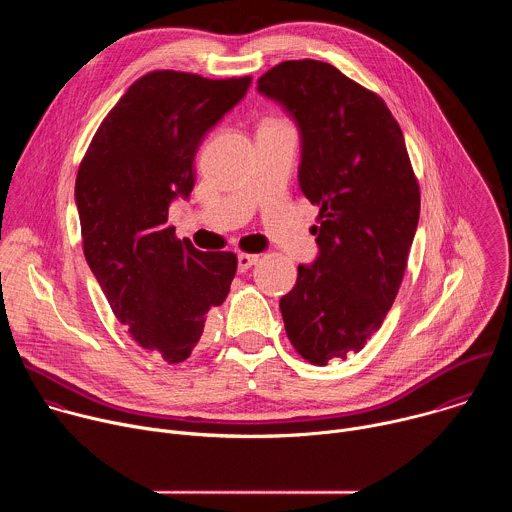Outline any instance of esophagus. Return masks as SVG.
<instances>
[{
    "label": "esophagus",
    "instance_id": "1",
    "mask_svg": "<svg viewBox=\"0 0 512 512\" xmlns=\"http://www.w3.org/2000/svg\"><path fill=\"white\" fill-rule=\"evenodd\" d=\"M259 255L255 253H239V271H247L249 267L257 265L259 263Z\"/></svg>",
    "mask_w": 512,
    "mask_h": 512
}]
</instances>
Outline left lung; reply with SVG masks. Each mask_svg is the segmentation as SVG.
<instances>
[{"instance_id":"left-lung-1","label":"left lung","mask_w":512,"mask_h":512,"mask_svg":"<svg viewBox=\"0 0 512 512\" xmlns=\"http://www.w3.org/2000/svg\"><path fill=\"white\" fill-rule=\"evenodd\" d=\"M302 135L300 188L320 206V255L279 300L289 342L318 367L358 352L391 310L419 221V184L385 101L320 60H285L257 81Z\"/></svg>"}]
</instances>
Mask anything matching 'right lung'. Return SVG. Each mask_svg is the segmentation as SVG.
<instances>
[{
	"label": "right lung",
	"instance_id": "right-lung-1",
	"mask_svg": "<svg viewBox=\"0 0 512 512\" xmlns=\"http://www.w3.org/2000/svg\"><path fill=\"white\" fill-rule=\"evenodd\" d=\"M249 85L251 77L152 70L109 111L79 166L87 263L133 340L170 364L192 354L208 310L225 302L237 255L176 239L168 208L192 192L200 141Z\"/></svg>",
	"mask_w": 512,
	"mask_h": 512
}]
</instances>
